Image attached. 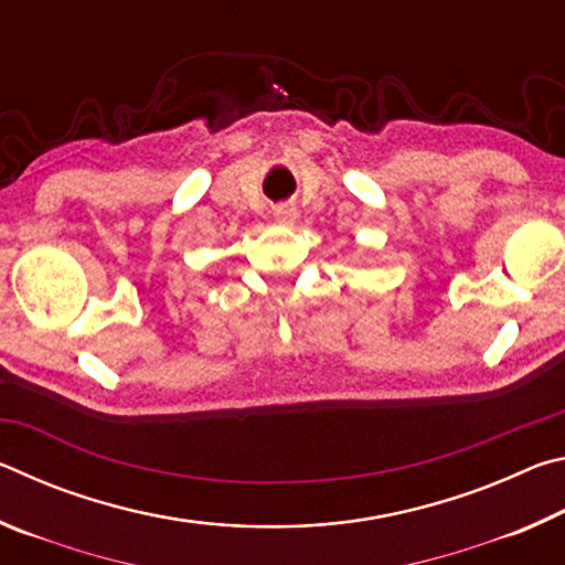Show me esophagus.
Instances as JSON below:
<instances>
[{
	"label": "esophagus",
	"instance_id": "34e87169",
	"mask_svg": "<svg viewBox=\"0 0 565 565\" xmlns=\"http://www.w3.org/2000/svg\"><path fill=\"white\" fill-rule=\"evenodd\" d=\"M296 216H299V209H296L294 204H279L274 206V218L284 226H291L296 222Z\"/></svg>",
	"mask_w": 565,
	"mask_h": 565
}]
</instances>
